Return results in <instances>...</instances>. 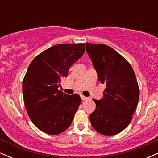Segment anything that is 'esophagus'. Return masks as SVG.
<instances>
[{
	"mask_svg": "<svg viewBox=\"0 0 158 158\" xmlns=\"http://www.w3.org/2000/svg\"><path fill=\"white\" fill-rule=\"evenodd\" d=\"M81 100H87V99H88V97H85V96H83V95L81 96Z\"/></svg>",
	"mask_w": 158,
	"mask_h": 158,
	"instance_id": "esophagus-1",
	"label": "esophagus"
}]
</instances>
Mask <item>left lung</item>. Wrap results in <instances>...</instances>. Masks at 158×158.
<instances>
[{"label": "left lung", "instance_id": "obj_1", "mask_svg": "<svg viewBox=\"0 0 158 158\" xmlns=\"http://www.w3.org/2000/svg\"><path fill=\"white\" fill-rule=\"evenodd\" d=\"M86 51L98 79L106 85L104 97L94 99L96 109L90 115V123L101 135H117L131 123L138 103L139 90L135 73L128 61L108 45L87 43Z\"/></svg>", "mask_w": 158, "mask_h": 158}]
</instances>
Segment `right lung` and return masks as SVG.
<instances>
[{
  "label": "right lung",
  "instance_id": "obj_1",
  "mask_svg": "<svg viewBox=\"0 0 158 158\" xmlns=\"http://www.w3.org/2000/svg\"><path fill=\"white\" fill-rule=\"evenodd\" d=\"M85 43L54 45L39 54L29 65L22 90L30 119L41 131L61 134L71 124L81 104L77 94L59 90L61 79L67 77L71 65L84 54Z\"/></svg>",
  "mask_w": 158,
  "mask_h": 158
}]
</instances>
